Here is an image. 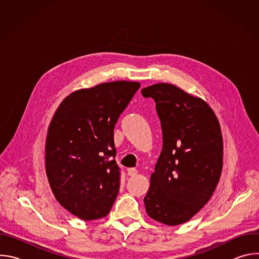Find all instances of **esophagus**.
<instances>
[{
  "label": "esophagus",
  "instance_id": "34e87169",
  "mask_svg": "<svg viewBox=\"0 0 259 259\" xmlns=\"http://www.w3.org/2000/svg\"><path fill=\"white\" fill-rule=\"evenodd\" d=\"M128 175L133 177V176H136L137 175V170L135 168H129L128 169Z\"/></svg>",
  "mask_w": 259,
  "mask_h": 259
}]
</instances>
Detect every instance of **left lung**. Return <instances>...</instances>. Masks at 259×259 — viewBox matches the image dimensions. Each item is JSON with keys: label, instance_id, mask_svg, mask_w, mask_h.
<instances>
[{"label": "left lung", "instance_id": "obj_1", "mask_svg": "<svg viewBox=\"0 0 259 259\" xmlns=\"http://www.w3.org/2000/svg\"><path fill=\"white\" fill-rule=\"evenodd\" d=\"M156 102L163 149L144 197L146 213L167 226L187 223L210 200L223 170L219 122L201 98L167 83L141 90Z\"/></svg>", "mask_w": 259, "mask_h": 259}]
</instances>
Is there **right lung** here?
Here are the masks:
<instances>
[{
  "label": "right lung",
  "mask_w": 259,
  "mask_h": 259,
  "mask_svg": "<svg viewBox=\"0 0 259 259\" xmlns=\"http://www.w3.org/2000/svg\"><path fill=\"white\" fill-rule=\"evenodd\" d=\"M116 81L72 92L48 128L46 173L61 206L83 220L106 216L120 189L114 129L139 89Z\"/></svg>",
  "instance_id": "add662e5"
}]
</instances>
